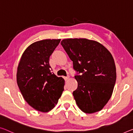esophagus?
Here are the masks:
<instances>
[{"label": "esophagus", "mask_w": 133, "mask_h": 133, "mask_svg": "<svg viewBox=\"0 0 133 133\" xmlns=\"http://www.w3.org/2000/svg\"><path fill=\"white\" fill-rule=\"evenodd\" d=\"M64 79H65V81H67V80H68V79L69 78V76L65 77H64Z\"/></svg>", "instance_id": "34e87169"}]
</instances>
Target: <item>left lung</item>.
Here are the masks:
<instances>
[{
    "instance_id": "1",
    "label": "left lung",
    "mask_w": 133,
    "mask_h": 133,
    "mask_svg": "<svg viewBox=\"0 0 133 133\" xmlns=\"http://www.w3.org/2000/svg\"><path fill=\"white\" fill-rule=\"evenodd\" d=\"M61 44L77 72L78 87L72 93L77 105L87 114L101 111L111 98L116 82L111 53L99 43L86 38L64 39Z\"/></svg>"
}]
</instances>
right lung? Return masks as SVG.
<instances>
[{
    "mask_svg": "<svg viewBox=\"0 0 133 133\" xmlns=\"http://www.w3.org/2000/svg\"><path fill=\"white\" fill-rule=\"evenodd\" d=\"M60 41L46 39L31 44L24 51L18 65L19 89L25 101L38 111L52 110L64 90V79L51 72L49 64L50 55Z\"/></svg>",
    "mask_w": 133,
    "mask_h": 133,
    "instance_id": "right-lung-1",
    "label": "right lung"
}]
</instances>
